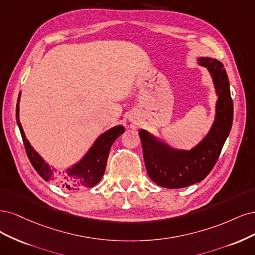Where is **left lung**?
Listing matches in <instances>:
<instances>
[{
    "label": "left lung",
    "mask_w": 255,
    "mask_h": 255,
    "mask_svg": "<svg viewBox=\"0 0 255 255\" xmlns=\"http://www.w3.org/2000/svg\"><path fill=\"white\" fill-rule=\"evenodd\" d=\"M198 63L210 72L216 89L215 121L202 141L191 150L176 149L139 129L147 174L159 186L180 188L200 182L214 167L233 123V102L224 64L210 57Z\"/></svg>",
    "instance_id": "obj_1"
}]
</instances>
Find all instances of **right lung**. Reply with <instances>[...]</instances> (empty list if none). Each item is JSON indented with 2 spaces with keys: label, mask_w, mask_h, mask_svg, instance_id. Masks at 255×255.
<instances>
[{
  "label": "right lung",
  "mask_w": 255,
  "mask_h": 255,
  "mask_svg": "<svg viewBox=\"0 0 255 255\" xmlns=\"http://www.w3.org/2000/svg\"><path fill=\"white\" fill-rule=\"evenodd\" d=\"M19 104L20 94L17 102V108H15V118H17V123L23 138V144L31 165L45 181H53L58 186L67 188L69 191H78L93 187L101 181L105 174L111 146L122 133L125 132L124 127L119 125L106 131L105 133L97 137L83 159L71 168L60 171L48 165L29 144L20 123Z\"/></svg>",
  "instance_id": "add662e5"
}]
</instances>
